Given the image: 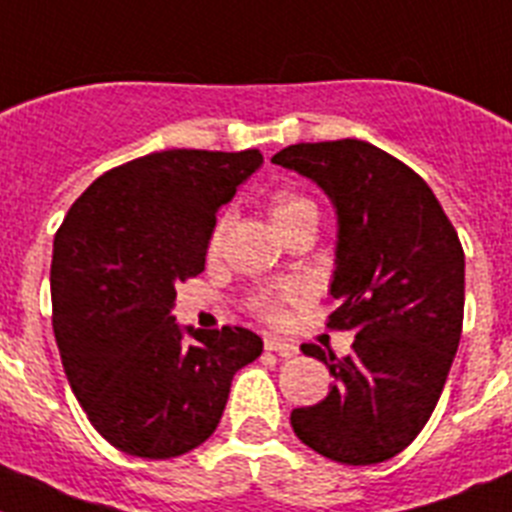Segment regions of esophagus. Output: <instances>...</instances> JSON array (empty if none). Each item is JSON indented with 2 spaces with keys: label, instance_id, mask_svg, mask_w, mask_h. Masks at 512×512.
<instances>
[{
  "label": "esophagus",
  "instance_id": "34e87169",
  "mask_svg": "<svg viewBox=\"0 0 512 512\" xmlns=\"http://www.w3.org/2000/svg\"><path fill=\"white\" fill-rule=\"evenodd\" d=\"M264 346H266V351H274V354H279V356H284V359H289V356H295L297 354V346L295 343H289V341H284V338H266L264 341Z\"/></svg>",
  "mask_w": 512,
  "mask_h": 512
}]
</instances>
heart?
<instances>
[{
    "label": "heart",
    "instance_id": "b5f03b06",
    "mask_svg": "<svg viewBox=\"0 0 512 512\" xmlns=\"http://www.w3.org/2000/svg\"><path fill=\"white\" fill-rule=\"evenodd\" d=\"M269 212H271V220H274V225L279 228V233H282V230H287L289 225H295V223H300V220H305V217H318V207H315V202L307 200L305 194H297V192L274 194V197H271ZM225 228H228V215H220L215 220V225H212L210 241H207L210 253L220 251V246H223V238H225ZM297 300H300V289H297L295 284H287V287L256 292V295L248 300V307H251L253 315H259V318L266 320V323H279V320L284 318V310H287V305H292V302H297Z\"/></svg>",
    "mask_w": 512,
    "mask_h": 512
}]
</instances>
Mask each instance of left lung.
I'll list each match as a JSON object with an SVG mask.
<instances>
[{"label": "left lung", "instance_id": "obj_1", "mask_svg": "<svg viewBox=\"0 0 512 512\" xmlns=\"http://www.w3.org/2000/svg\"><path fill=\"white\" fill-rule=\"evenodd\" d=\"M323 187L338 212V307L328 328L354 330L330 369L328 397L292 410L297 438L338 464H379L408 449L431 418L464 323V248L431 187L366 140L297 143L271 158Z\"/></svg>", "mask_w": 512, "mask_h": 512}]
</instances>
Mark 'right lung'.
<instances>
[{"mask_svg": "<svg viewBox=\"0 0 512 512\" xmlns=\"http://www.w3.org/2000/svg\"><path fill=\"white\" fill-rule=\"evenodd\" d=\"M238 153H148L104 171L53 241V333L89 423L115 449L174 459L223 418L233 374L259 359L248 328H182L176 284L205 271L217 207L259 169Z\"/></svg>", "mask_w": 512, "mask_h": 512, "instance_id": "1", "label": "right lung"}]
</instances>
